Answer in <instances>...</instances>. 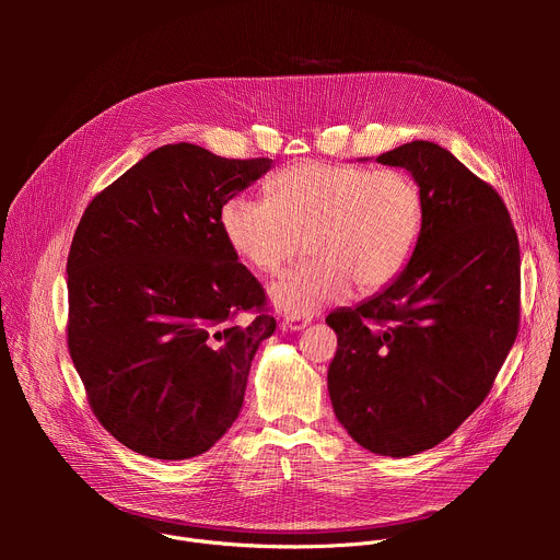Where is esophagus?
Wrapping results in <instances>:
<instances>
[{"label": "esophagus", "mask_w": 560, "mask_h": 560, "mask_svg": "<svg viewBox=\"0 0 560 560\" xmlns=\"http://www.w3.org/2000/svg\"><path fill=\"white\" fill-rule=\"evenodd\" d=\"M305 326H310V316H285V322H283V328L290 332H299Z\"/></svg>", "instance_id": "34e87169"}]
</instances>
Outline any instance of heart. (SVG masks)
I'll use <instances>...</instances> for the list:
<instances>
[{
    "mask_svg": "<svg viewBox=\"0 0 560 560\" xmlns=\"http://www.w3.org/2000/svg\"><path fill=\"white\" fill-rule=\"evenodd\" d=\"M272 197L234 195L221 208V228L238 259L259 272H279L307 236L310 261L270 285L288 316H310L359 292L392 285L408 268L423 232V195L394 168L299 162L275 175Z\"/></svg>",
    "mask_w": 560,
    "mask_h": 560,
    "instance_id": "1",
    "label": "heart"
}]
</instances>
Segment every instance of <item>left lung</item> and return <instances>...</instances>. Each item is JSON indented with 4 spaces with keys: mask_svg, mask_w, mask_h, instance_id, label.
<instances>
[{
    "mask_svg": "<svg viewBox=\"0 0 560 560\" xmlns=\"http://www.w3.org/2000/svg\"><path fill=\"white\" fill-rule=\"evenodd\" d=\"M423 195L419 246L392 285L328 314L332 408L365 450L404 458L486 401L521 322L518 236L501 195L432 141L376 156Z\"/></svg>",
    "mask_w": 560,
    "mask_h": 560,
    "instance_id": "obj_1",
    "label": "left lung"
}]
</instances>
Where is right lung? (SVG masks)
Segmentation results:
<instances>
[{
    "instance_id": "1",
    "label": "right lung",
    "mask_w": 560,
    "mask_h": 560,
    "mask_svg": "<svg viewBox=\"0 0 560 560\" xmlns=\"http://www.w3.org/2000/svg\"><path fill=\"white\" fill-rule=\"evenodd\" d=\"M270 164L162 145L95 195L74 230L68 352L97 421L143 456H199L242 412L277 322L221 208Z\"/></svg>"
}]
</instances>
